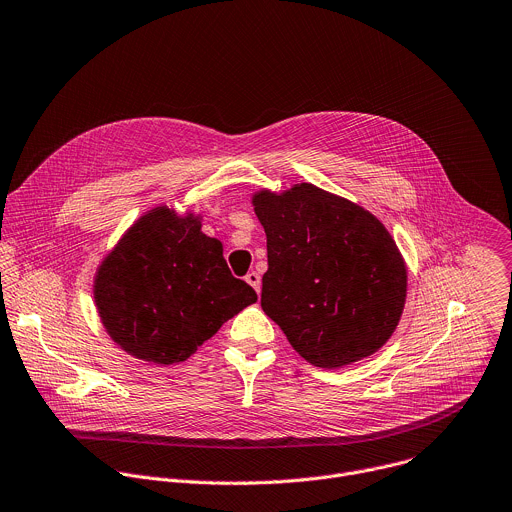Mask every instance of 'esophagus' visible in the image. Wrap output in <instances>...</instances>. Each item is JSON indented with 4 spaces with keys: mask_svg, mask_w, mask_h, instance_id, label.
<instances>
[{
    "mask_svg": "<svg viewBox=\"0 0 512 512\" xmlns=\"http://www.w3.org/2000/svg\"><path fill=\"white\" fill-rule=\"evenodd\" d=\"M245 281L259 293L261 291V277H259V273H255V271H249L247 275H245Z\"/></svg>",
    "mask_w": 512,
    "mask_h": 512,
    "instance_id": "34e87169",
    "label": "esophagus"
}]
</instances>
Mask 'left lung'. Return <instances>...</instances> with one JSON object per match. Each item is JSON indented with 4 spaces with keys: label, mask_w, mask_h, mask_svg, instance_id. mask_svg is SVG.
Masks as SVG:
<instances>
[{
    "label": "left lung",
    "mask_w": 512,
    "mask_h": 512,
    "mask_svg": "<svg viewBox=\"0 0 512 512\" xmlns=\"http://www.w3.org/2000/svg\"><path fill=\"white\" fill-rule=\"evenodd\" d=\"M251 205L267 235L261 307L291 348L325 370L376 354L408 293L406 261L384 223L311 183L259 189Z\"/></svg>",
    "instance_id": "8db88e82"
}]
</instances>
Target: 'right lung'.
<instances>
[{
    "mask_svg": "<svg viewBox=\"0 0 512 512\" xmlns=\"http://www.w3.org/2000/svg\"><path fill=\"white\" fill-rule=\"evenodd\" d=\"M201 227V213L156 205L100 261L92 285L98 317L132 358L181 364L257 301L255 289L231 275L223 243Z\"/></svg>",
    "mask_w": 512,
    "mask_h": 512,
    "instance_id": "obj_1",
    "label": "right lung"
}]
</instances>
